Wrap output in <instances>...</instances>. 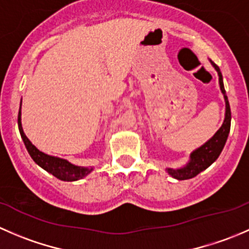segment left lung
<instances>
[{"label": "left lung", "instance_id": "obj_1", "mask_svg": "<svg viewBox=\"0 0 249 249\" xmlns=\"http://www.w3.org/2000/svg\"><path fill=\"white\" fill-rule=\"evenodd\" d=\"M210 62L211 65L214 67L215 71H217L218 76H219L220 91H222L225 100L224 122H223L219 130L213 135L212 139H210L207 142L203 143L201 147L196 148V149L193 150V152L190 153L189 161H188L184 166L179 167V169H170V167H167V173H169L171 177L176 178V179L178 180L190 179V178L199 175L200 172L205 171L208 166H211L220 155V153H222L223 148H224L225 145V142H227L228 140V136H229L230 124H231V110H230L229 100H228L227 94H225L224 84H223V76L219 67H218L212 60H210Z\"/></svg>", "mask_w": 249, "mask_h": 249}]
</instances>
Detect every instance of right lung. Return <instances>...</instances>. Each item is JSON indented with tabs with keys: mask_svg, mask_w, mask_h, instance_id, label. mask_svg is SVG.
Wrapping results in <instances>:
<instances>
[{
	"mask_svg": "<svg viewBox=\"0 0 249 249\" xmlns=\"http://www.w3.org/2000/svg\"><path fill=\"white\" fill-rule=\"evenodd\" d=\"M18 126H19L20 135L24 141L25 147H26L27 152H29L30 157L34 159L38 166L46 170L47 172L52 173L54 177L59 178L60 180H65V182H74V180L82 179L85 176L89 175L92 171V167H84V166H77V165L72 164L69 160L62 159L59 157H53V155L46 154V153L41 152L37 149L31 141L26 137L24 130H22L21 125V104H20L19 114H18Z\"/></svg>",
	"mask_w": 249,
	"mask_h": 249,
	"instance_id": "obj_1",
	"label": "right lung"
}]
</instances>
